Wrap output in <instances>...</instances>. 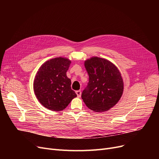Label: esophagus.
Listing matches in <instances>:
<instances>
[{
    "mask_svg": "<svg viewBox=\"0 0 159 159\" xmlns=\"http://www.w3.org/2000/svg\"><path fill=\"white\" fill-rule=\"evenodd\" d=\"M81 91L80 90H77V91H76V94H77V97H80V96H81Z\"/></svg>",
    "mask_w": 159,
    "mask_h": 159,
    "instance_id": "esophagus-1",
    "label": "esophagus"
}]
</instances>
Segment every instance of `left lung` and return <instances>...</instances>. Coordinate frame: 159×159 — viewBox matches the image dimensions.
Masks as SVG:
<instances>
[{"label": "left lung", "instance_id": "obj_1", "mask_svg": "<svg viewBox=\"0 0 159 159\" xmlns=\"http://www.w3.org/2000/svg\"><path fill=\"white\" fill-rule=\"evenodd\" d=\"M89 82L82 93V98L90 110L107 111L120 100L124 89L120 73L111 62L92 57L84 62Z\"/></svg>", "mask_w": 159, "mask_h": 159}]
</instances>
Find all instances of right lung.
<instances>
[{
	"label": "right lung",
	"instance_id": "1",
	"mask_svg": "<svg viewBox=\"0 0 159 159\" xmlns=\"http://www.w3.org/2000/svg\"><path fill=\"white\" fill-rule=\"evenodd\" d=\"M70 64L68 58H54L44 63L37 73L33 83L35 95L49 110H63L77 97L66 76Z\"/></svg>",
	"mask_w": 159,
	"mask_h": 159
}]
</instances>
